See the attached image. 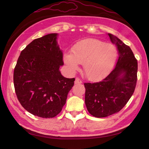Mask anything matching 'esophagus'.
Listing matches in <instances>:
<instances>
[{"mask_svg":"<svg viewBox=\"0 0 149 149\" xmlns=\"http://www.w3.org/2000/svg\"><path fill=\"white\" fill-rule=\"evenodd\" d=\"M74 83H75V84H80L82 83V81H81V80L80 79L75 78V80Z\"/></svg>","mask_w":149,"mask_h":149,"instance_id":"obj_1","label":"esophagus"}]
</instances>
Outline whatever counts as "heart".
<instances>
[{
    "mask_svg": "<svg viewBox=\"0 0 149 149\" xmlns=\"http://www.w3.org/2000/svg\"><path fill=\"white\" fill-rule=\"evenodd\" d=\"M118 51L111 43L97 39L88 38L77 42L72 48V53L65 52L63 61L72 74L83 64L85 76L90 81H99L106 77L115 65Z\"/></svg>",
    "mask_w": 149,
    "mask_h": 149,
    "instance_id": "1",
    "label": "heart"
}]
</instances>
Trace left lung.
<instances>
[{
    "instance_id": "obj_1",
    "label": "left lung",
    "mask_w": 149,
    "mask_h": 149,
    "mask_svg": "<svg viewBox=\"0 0 149 149\" xmlns=\"http://www.w3.org/2000/svg\"><path fill=\"white\" fill-rule=\"evenodd\" d=\"M108 36L118 50L115 67L102 81L84 83L86 108L97 118L120 111L133 94L137 81L138 63L132 50L117 37Z\"/></svg>"
}]
</instances>
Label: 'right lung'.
Wrapping results in <instances>:
<instances>
[{"mask_svg": "<svg viewBox=\"0 0 149 149\" xmlns=\"http://www.w3.org/2000/svg\"><path fill=\"white\" fill-rule=\"evenodd\" d=\"M58 34L34 40L20 53L14 70L15 92L24 108L42 118H53L61 112L75 79L63 77V52Z\"/></svg>", "mask_w": 149, "mask_h": 149, "instance_id": "right-lung-1", "label": "right lung"}]
</instances>
